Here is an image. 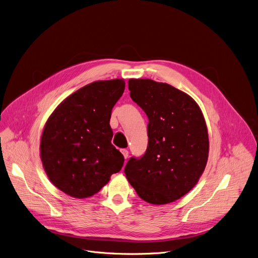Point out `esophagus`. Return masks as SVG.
I'll return each mask as SVG.
<instances>
[{
  "label": "esophagus",
  "instance_id": "1",
  "mask_svg": "<svg viewBox=\"0 0 258 258\" xmlns=\"http://www.w3.org/2000/svg\"><path fill=\"white\" fill-rule=\"evenodd\" d=\"M120 152H122V154L124 155L125 159H127V157L129 156V151L126 150V149H122V150H120Z\"/></svg>",
  "mask_w": 258,
  "mask_h": 258
}]
</instances>
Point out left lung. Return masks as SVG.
<instances>
[{
	"label": "left lung",
	"instance_id": "8db88e82",
	"mask_svg": "<svg viewBox=\"0 0 258 258\" xmlns=\"http://www.w3.org/2000/svg\"><path fill=\"white\" fill-rule=\"evenodd\" d=\"M128 87L149 118V142L142 157L128 160L126 178L144 201L174 202L197 184L205 170L209 141L203 113L191 97L170 84L130 79Z\"/></svg>",
	"mask_w": 258,
	"mask_h": 258
}]
</instances>
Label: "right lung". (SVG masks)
<instances>
[{"label":"right lung","instance_id":"add662e5","mask_svg":"<svg viewBox=\"0 0 258 258\" xmlns=\"http://www.w3.org/2000/svg\"><path fill=\"white\" fill-rule=\"evenodd\" d=\"M125 89L123 79L83 86L48 118L40 141V158L51 182L73 198L97 194L124 164L111 144V110Z\"/></svg>","mask_w":258,"mask_h":258}]
</instances>
